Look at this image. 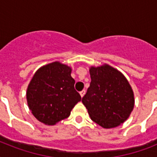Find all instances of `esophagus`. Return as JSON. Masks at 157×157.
I'll use <instances>...</instances> for the list:
<instances>
[{
    "label": "esophagus",
    "instance_id": "esophagus-1",
    "mask_svg": "<svg viewBox=\"0 0 157 157\" xmlns=\"http://www.w3.org/2000/svg\"><path fill=\"white\" fill-rule=\"evenodd\" d=\"M85 94H86V90H81V92H80V94H81V97H83V96L85 95Z\"/></svg>",
    "mask_w": 157,
    "mask_h": 157
}]
</instances>
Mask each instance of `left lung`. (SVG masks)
I'll list each match as a JSON object with an SVG mask.
<instances>
[{
  "instance_id": "obj_1",
  "label": "left lung",
  "mask_w": 157,
  "mask_h": 157,
  "mask_svg": "<svg viewBox=\"0 0 157 157\" xmlns=\"http://www.w3.org/2000/svg\"><path fill=\"white\" fill-rule=\"evenodd\" d=\"M91 81L82 103L91 120L103 128H114L125 121L133 111L134 93L129 82L108 65L90 70Z\"/></svg>"
}]
</instances>
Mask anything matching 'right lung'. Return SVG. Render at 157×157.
Wrapping results in <instances>:
<instances>
[{
  "instance_id": "1",
  "label": "right lung",
  "mask_w": 157,
  "mask_h": 157,
  "mask_svg": "<svg viewBox=\"0 0 157 157\" xmlns=\"http://www.w3.org/2000/svg\"><path fill=\"white\" fill-rule=\"evenodd\" d=\"M71 69L54 62L38 69L27 90V100L33 116L46 124H54L67 118L81 100L75 90Z\"/></svg>"
}]
</instances>
